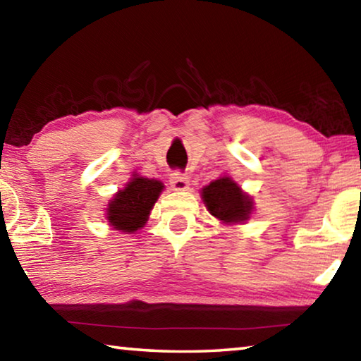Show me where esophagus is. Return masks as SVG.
<instances>
[{
	"mask_svg": "<svg viewBox=\"0 0 361 361\" xmlns=\"http://www.w3.org/2000/svg\"><path fill=\"white\" fill-rule=\"evenodd\" d=\"M170 185H172L175 191H186V189L189 188V180L186 175L175 172L170 175Z\"/></svg>",
	"mask_w": 361,
	"mask_h": 361,
	"instance_id": "34e87169",
	"label": "esophagus"
}]
</instances>
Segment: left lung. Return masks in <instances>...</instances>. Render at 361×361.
Returning a JSON list of instances; mask_svg holds the SVG:
<instances>
[{
    "mask_svg": "<svg viewBox=\"0 0 361 361\" xmlns=\"http://www.w3.org/2000/svg\"><path fill=\"white\" fill-rule=\"evenodd\" d=\"M200 197L210 215L226 226L245 224L255 210L252 195L228 175L219 176L204 186Z\"/></svg>",
    "mask_w": 361,
    "mask_h": 361,
    "instance_id": "obj_1",
    "label": "left lung"
}]
</instances>
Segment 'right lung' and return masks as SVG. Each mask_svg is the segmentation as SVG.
Listing matches in <instances>:
<instances>
[{
    "label": "right lung",
    "mask_w": 361,
    "mask_h": 361,
    "mask_svg": "<svg viewBox=\"0 0 361 361\" xmlns=\"http://www.w3.org/2000/svg\"><path fill=\"white\" fill-rule=\"evenodd\" d=\"M162 189V181L133 173L126 186L119 189L108 202L106 223L124 234H133L145 228Z\"/></svg>",
    "instance_id": "1"
}]
</instances>
